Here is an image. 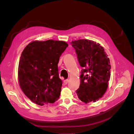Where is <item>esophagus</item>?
<instances>
[{
    "instance_id": "1",
    "label": "esophagus",
    "mask_w": 134,
    "mask_h": 134,
    "mask_svg": "<svg viewBox=\"0 0 134 134\" xmlns=\"http://www.w3.org/2000/svg\"><path fill=\"white\" fill-rule=\"evenodd\" d=\"M69 82V79H66L64 81V84H67Z\"/></svg>"
}]
</instances>
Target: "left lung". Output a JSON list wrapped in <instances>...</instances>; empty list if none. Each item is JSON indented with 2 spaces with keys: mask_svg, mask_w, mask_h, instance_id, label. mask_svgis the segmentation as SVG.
Wrapping results in <instances>:
<instances>
[{
  "mask_svg": "<svg viewBox=\"0 0 134 134\" xmlns=\"http://www.w3.org/2000/svg\"><path fill=\"white\" fill-rule=\"evenodd\" d=\"M80 66V84L76 93L85 103L95 102L106 92L111 76V65L103 47L89 40L71 42Z\"/></svg>",
  "mask_w": 134,
  "mask_h": 134,
  "instance_id": "obj_1",
  "label": "left lung"
}]
</instances>
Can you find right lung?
Listing matches in <instances>:
<instances>
[{
  "mask_svg": "<svg viewBox=\"0 0 134 134\" xmlns=\"http://www.w3.org/2000/svg\"><path fill=\"white\" fill-rule=\"evenodd\" d=\"M66 42L49 40L30 43L22 52L18 65V80L25 94L40 106L53 103L62 90L58 66Z\"/></svg>",
  "mask_w": 134,
  "mask_h": 134,
  "instance_id": "add662e5",
  "label": "right lung"
}]
</instances>
